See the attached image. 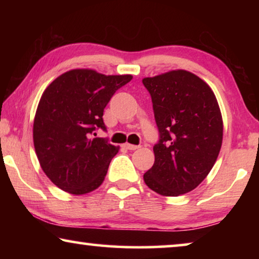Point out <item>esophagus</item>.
I'll list each match as a JSON object with an SVG mask.
<instances>
[{"label":"esophagus","instance_id":"1","mask_svg":"<svg viewBox=\"0 0 259 259\" xmlns=\"http://www.w3.org/2000/svg\"><path fill=\"white\" fill-rule=\"evenodd\" d=\"M125 147L130 151H134V150H137V148H139L140 146H137V145H132V144L127 143V144H125Z\"/></svg>","mask_w":259,"mask_h":259}]
</instances>
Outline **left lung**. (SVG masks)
I'll return each mask as SVG.
<instances>
[{"mask_svg":"<svg viewBox=\"0 0 259 259\" xmlns=\"http://www.w3.org/2000/svg\"><path fill=\"white\" fill-rule=\"evenodd\" d=\"M151 94L159 140L145 184L161 196L177 197L196 189L213 167L223 141V119L210 86L178 69L145 77Z\"/></svg>","mask_w":259,"mask_h":259,"instance_id":"left-lung-1","label":"left lung"}]
</instances>
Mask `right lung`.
I'll use <instances>...</instances> for the list:
<instances>
[{
	"label": "right lung",
	"mask_w": 259,
	"mask_h": 259,
	"mask_svg": "<svg viewBox=\"0 0 259 259\" xmlns=\"http://www.w3.org/2000/svg\"><path fill=\"white\" fill-rule=\"evenodd\" d=\"M131 80L132 75L73 69L46 88L34 119V147L46 176L59 189L86 194L104 182L119 147L93 134L106 131L104 109Z\"/></svg>",
	"instance_id": "right-lung-1"
}]
</instances>
